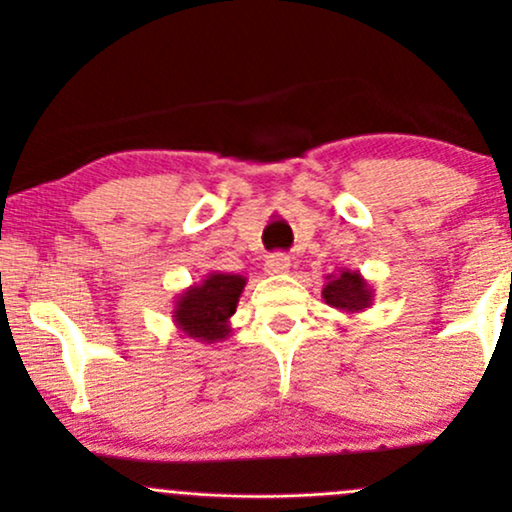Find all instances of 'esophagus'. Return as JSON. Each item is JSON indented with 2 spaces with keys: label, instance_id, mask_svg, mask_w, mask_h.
I'll return each instance as SVG.
<instances>
[{
  "label": "esophagus",
  "instance_id": "esophagus-1",
  "mask_svg": "<svg viewBox=\"0 0 512 512\" xmlns=\"http://www.w3.org/2000/svg\"><path fill=\"white\" fill-rule=\"evenodd\" d=\"M291 269V257L284 252H274L267 260V272L269 274H286Z\"/></svg>",
  "mask_w": 512,
  "mask_h": 512
}]
</instances>
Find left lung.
<instances>
[{"label": "left lung", "instance_id": "1", "mask_svg": "<svg viewBox=\"0 0 512 512\" xmlns=\"http://www.w3.org/2000/svg\"><path fill=\"white\" fill-rule=\"evenodd\" d=\"M322 298H325L327 305L344 310V313H361L363 308L373 303V289H370L368 281L361 274L344 269L337 276H327Z\"/></svg>", "mask_w": 512, "mask_h": 512}]
</instances>
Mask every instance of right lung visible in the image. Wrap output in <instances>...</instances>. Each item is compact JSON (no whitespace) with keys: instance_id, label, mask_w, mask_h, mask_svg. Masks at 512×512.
Listing matches in <instances>:
<instances>
[{"instance_id":"add662e5","label":"right lung","mask_w":512,"mask_h":512,"mask_svg":"<svg viewBox=\"0 0 512 512\" xmlns=\"http://www.w3.org/2000/svg\"><path fill=\"white\" fill-rule=\"evenodd\" d=\"M248 279L240 274H209L202 284L182 291L175 301L173 320L187 337L214 344L231 334V315L236 313L240 293Z\"/></svg>"}]
</instances>
